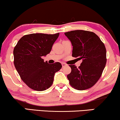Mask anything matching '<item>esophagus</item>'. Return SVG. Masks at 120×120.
Listing matches in <instances>:
<instances>
[{"instance_id": "1", "label": "esophagus", "mask_w": 120, "mask_h": 120, "mask_svg": "<svg viewBox=\"0 0 120 120\" xmlns=\"http://www.w3.org/2000/svg\"><path fill=\"white\" fill-rule=\"evenodd\" d=\"M62 67H66V66H67V64L65 63H62Z\"/></svg>"}]
</instances>
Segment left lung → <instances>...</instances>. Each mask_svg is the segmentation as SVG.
<instances>
[{
    "instance_id": "8db88e82",
    "label": "left lung",
    "mask_w": 120,
    "mask_h": 120,
    "mask_svg": "<svg viewBox=\"0 0 120 120\" xmlns=\"http://www.w3.org/2000/svg\"><path fill=\"white\" fill-rule=\"evenodd\" d=\"M65 35L73 46L72 56L82 60L80 66L70 65L69 84L78 90L90 88L100 79L106 63V50L100 38L93 32L74 30Z\"/></svg>"
}]
</instances>
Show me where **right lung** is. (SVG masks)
<instances>
[{"instance_id": "add662e5", "label": "right lung", "mask_w": 120, "mask_h": 120, "mask_svg": "<svg viewBox=\"0 0 120 120\" xmlns=\"http://www.w3.org/2000/svg\"><path fill=\"white\" fill-rule=\"evenodd\" d=\"M59 35L29 34L21 37L14 47L15 67L30 88L36 91L47 89L52 85L55 73L61 69L60 62L49 64L42 59L50 53Z\"/></svg>"}]
</instances>
